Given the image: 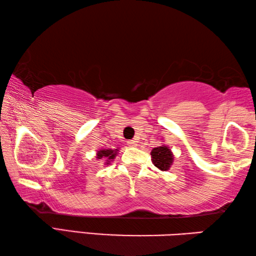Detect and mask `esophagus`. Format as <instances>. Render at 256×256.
Returning a JSON list of instances; mask_svg holds the SVG:
<instances>
[{
    "label": "esophagus",
    "mask_w": 256,
    "mask_h": 256,
    "mask_svg": "<svg viewBox=\"0 0 256 256\" xmlns=\"http://www.w3.org/2000/svg\"><path fill=\"white\" fill-rule=\"evenodd\" d=\"M127 144H128L129 146H132V147H136V146H137V140H128Z\"/></svg>",
    "instance_id": "esophagus-1"
}]
</instances>
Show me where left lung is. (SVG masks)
Returning <instances> with one entry per match:
<instances>
[{
  "label": "left lung",
  "instance_id": "left-lung-1",
  "mask_svg": "<svg viewBox=\"0 0 256 256\" xmlns=\"http://www.w3.org/2000/svg\"><path fill=\"white\" fill-rule=\"evenodd\" d=\"M152 162L160 171H168L173 163V154L168 146L162 145L150 152Z\"/></svg>",
  "mask_w": 256,
  "mask_h": 256
}]
</instances>
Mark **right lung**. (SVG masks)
Segmentation results:
<instances>
[{
  "instance_id": "add662e5",
  "label": "right lung",
  "mask_w": 256,
  "mask_h": 256,
  "mask_svg": "<svg viewBox=\"0 0 256 256\" xmlns=\"http://www.w3.org/2000/svg\"><path fill=\"white\" fill-rule=\"evenodd\" d=\"M119 150H98L96 153V158L101 160L104 158L106 164H110V160H114V158L116 156V153H118Z\"/></svg>"
}]
</instances>
